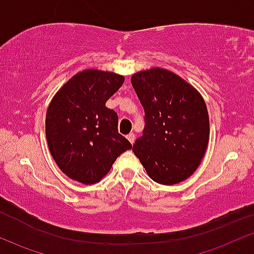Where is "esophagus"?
Returning a JSON list of instances; mask_svg holds the SVG:
<instances>
[{"mask_svg":"<svg viewBox=\"0 0 254 254\" xmlns=\"http://www.w3.org/2000/svg\"><path fill=\"white\" fill-rule=\"evenodd\" d=\"M127 139L129 140V142L130 144H134V141H135V134L134 133H129L127 135Z\"/></svg>","mask_w":254,"mask_h":254,"instance_id":"1","label":"esophagus"}]
</instances>
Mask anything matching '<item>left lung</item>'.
<instances>
[{
    "label": "left lung",
    "mask_w": 254,
    "mask_h": 254,
    "mask_svg": "<svg viewBox=\"0 0 254 254\" xmlns=\"http://www.w3.org/2000/svg\"><path fill=\"white\" fill-rule=\"evenodd\" d=\"M144 107L145 127L133 152L154 182L172 186L198 168L209 140L207 106L197 90L177 74L151 68L133 74Z\"/></svg>",
    "instance_id": "obj_1"
}]
</instances>
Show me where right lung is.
I'll return each instance as SVG.
<instances>
[{"instance_id": "obj_1", "label": "right lung", "mask_w": 254, "mask_h": 254, "mask_svg": "<svg viewBox=\"0 0 254 254\" xmlns=\"http://www.w3.org/2000/svg\"><path fill=\"white\" fill-rule=\"evenodd\" d=\"M120 74L77 73L56 94L46 113V138L53 159L67 177L97 183L132 145L118 130V114L106 102L124 84Z\"/></svg>"}]
</instances>
